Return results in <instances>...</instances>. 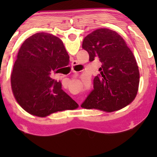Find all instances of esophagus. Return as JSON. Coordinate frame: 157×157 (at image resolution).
Instances as JSON below:
<instances>
[{
  "label": "esophagus",
  "mask_w": 157,
  "mask_h": 157,
  "mask_svg": "<svg viewBox=\"0 0 157 157\" xmlns=\"http://www.w3.org/2000/svg\"><path fill=\"white\" fill-rule=\"evenodd\" d=\"M75 62H76V61H74V62H73V64H75Z\"/></svg>",
  "instance_id": "34e87169"
}]
</instances>
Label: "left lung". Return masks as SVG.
Segmentation results:
<instances>
[{
  "label": "left lung",
  "mask_w": 157,
  "mask_h": 157,
  "mask_svg": "<svg viewBox=\"0 0 157 157\" xmlns=\"http://www.w3.org/2000/svg\"><path fill=\"white\" fill-rule=\"evenodd\" d=\"M82 48L88 52L90 61L98 58L102 65L81 107L111 112L131 103L138 90L140 74L122 37L113 30L98 29L84 38Z\"/></svg>",
  "instance_id": "8db88e82"
}]
</instances>
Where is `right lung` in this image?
Instances as JSON below:
<instances>
[{
    "mask_svg": "<svg viewBox=\"0 0 157 157\" xmlns=\"http://www.w3.org/2000/svg\"><path fill=\"white\" fill-rule=\"evenodd\" d=\"M68 64V54L57 36L39 33L26 39L11 74L13 93L20 106L38 117L77 108L78 104L61 89V81L51 77Z\"/></svg>",
    "mask_w": 157,
    "mask_h": 157,
    "instance_id": "right-lung-1",
    "label": "right lung"
}]
</instances>
